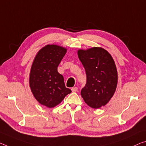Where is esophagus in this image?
<instances>
[{"label": "esophagus", "instance_id": "obj_1", "mask_svg": "<svg viewBox=\"0 0 146 146\" xmlns=\"http://www.w3.org/2000/svg\"><path fill=\"white\" fill-rule=\"evenodd\" d=\"M71 91H72L73 92H76L78 91V88L77 87L72 88H71Z\"/></svg>", "mask_w": 146, "mask_h": 146}]
</instances>
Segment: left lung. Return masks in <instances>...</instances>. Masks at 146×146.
I'll use <instances>...</instances> for the list:
<instances>
[{"label": "left lung", "instance_id": "obj_1", "mask_svg": "<svg viewBox=\"0 0 146 146\" xmlns=\"http://www.w3.org/2000/svg\"><path fill=\"white\" fill-rule=\"evenodd\" d=\"M86 74V84L80 92L85 103L98 109L105 106L114 96L117 84V71L112 56L101 47L77 51Z\"/></svg>", "mask_w": 146, "mask_h": 146}]
</instances>
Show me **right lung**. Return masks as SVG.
<instances>
[{"label":"right lung","mask_w":146,"mask_h":146,"mask_svg":"<svg viewBox=\"0 0 146 146\" xmlns=\"http://www.w3.org/2000/svg\"><path fill=\"white\" fill-rule=\"evenodd\" d=\"M66 52L67 48L62 46L47 45L34 58L30 71L29 86L34 97L41 105L54 107L71 92L57 70Z\"/></svg>","instance_id":"obj_1"}]
</instances>
